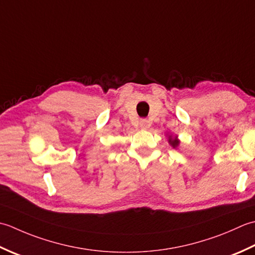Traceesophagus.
Here are the masks:
<instances>
[{
  "mask_svg": "<svg viewBox=\"0 0 255 255\" xmlns=\"http://www.w3.org/2000/svg\"><path fill=\"white\" fill-rule=\"evenodd\" d=\"M139 127H141V128L143 129H146L149 127V122L147 120H145V119H143V120L139 121Z\"/></svg>",
  "mask_w": 255,
  "mask_h": 255,
  "instance_id": "34e87169",
  "label": "esophagus"
}]
</instances>
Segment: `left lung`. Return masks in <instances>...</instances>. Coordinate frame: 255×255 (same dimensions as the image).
Segmentation results:
<instances>
[{
  "mask_svg": "<svg viewBox=\"0 0 255 255\" xmlns=\"http://www.w3.org/2000/svg\"><path fill=\"white\" fill-rule=\"evenodd\" d=\"M179 139L177 138V137H175V138H171V135H169L168 136V143L171 145V146H173L174 148H176V147H178V145H179Z\"/></svg>",
  "mask_w": 255,
  "mask_h": 255,
  "instance_id": "1",
  "label": "left lung"
}]
</instances>
